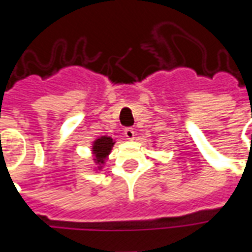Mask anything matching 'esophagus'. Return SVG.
<instances>
[{
    "label": "esophagus",
    "instance_id": "1",
    "mask_svg": "<svg viewBox=\"0 0 252 252\" xmlns=\"http://www.w3.org/2000/svg\"><path fill=\"white\" fill-rule=\"evenodd\" d=\"M124 136H126L128 140H133L134 139V129H133V128H126V129H124Z\"/></svg>",
    "mask_w": 252,
    "mask_h": 252
}]
</instances>
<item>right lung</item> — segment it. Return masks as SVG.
I'll return each mask as SVG.
<instances>
[{"mask_svg":"<svg viewBox=\"0 0 252 252\" xmlns=\"http://www.w3.org/2000/svg\"><path fill=\"white\" fill-rule=\"evenodd\" d=\"M113 145H115V140L109 136H101L92 143V155H94V162H95L96 168L95 170H101L103 165L108 158L109 153L112 151Z\"/></svg>","mask_w":252,"mask_h":252,"instance_id":"right-lung-1","label":"right lung"}]
</instances>
